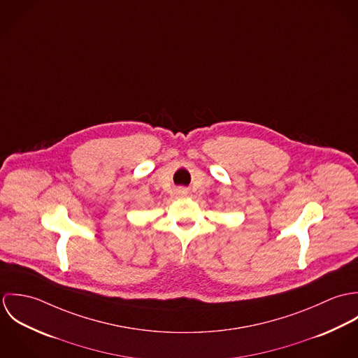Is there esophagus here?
Masks as SVG:
<instances>
[{"label":"esophagus","instance_id":"esophagus-1","mask_svg":"<svg viewBox=\"0 0 358 358\" xmlns=\"http://www.w3.org/2000/svg\"><path fill=\"white\" fill-rule=\"evenodd\" d=\"M178 193H179V194H186V190H183V189H179V190H178Z\"/></svg>","mask_w":358,"mask_h":358}]
</instances>
